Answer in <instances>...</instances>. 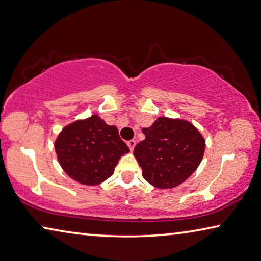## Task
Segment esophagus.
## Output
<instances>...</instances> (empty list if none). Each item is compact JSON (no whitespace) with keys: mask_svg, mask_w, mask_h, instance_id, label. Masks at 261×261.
Segmentation results:
<instances>
[{"mask_svg":"<svg viewBox=\"0 0 261 261\" xmlns=\"http://www.w3.org/2000/svg\"><path fill=\"white\" fill-rule=\"evenodd\" d=\"M127 146L130 147V150L132 151L135 148V146H136V140L135 139H131V140H129V142H127Z\"/></svg>","mask_w":261,"mask_h":261,"instance_id":"esophagus-1","label":"esophagus"}]
</instances>
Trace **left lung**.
Masks as SVG:
<instances>
[{
  "label": "left lung",
  "instance_id": "obj_1",
  "mask_svg": "<svg viewBox=\"0 0 261 261\" xmlns=\"http://www.w3.org/2000/svg\"><path fill=\"white\" fill-rule=\"evenodd\" d=\"M145 139L134 154L143 176L156 188H173L195 172L204 153V139L192 124L159 117L151 127L143 129Z\"/></svg>",
  "mask_w": 261,
  "mask_h": 261
}]
</instances>
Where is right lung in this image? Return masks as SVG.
<instances>
[{
    "mask_svg": "<svg viewBox=\"0 0 261 261\" xmlns=\"http://www.w3.org/2000/svg\"><path fill=\"white\" fill-rule=\"evenodd\" d=\"M55 147L64 171L87 186L98 185L110 177L119 158L130 152L117 127L95 115L66 126Z\"/></svg>",
    "mask_w": 261,
    "mask_h": 261,
    "instance_id": "right-lung-1",
    "label": "right lung"
}]
</instances>
